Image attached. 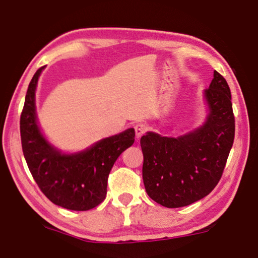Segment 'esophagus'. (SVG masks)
I'll return each mask as SVG.
<instances>
[{
  "instance_id": "esophagus-1",
  "label": "esophagus",
  "mask_w": 258,
  "mask_h": 258,
  "mask_svg": "<svg viewBox=\"0 0 258 258\" xmlns=\"http://www.w3.org/2000/svg\"><path fill=\"white\" fill-rule=\"evenodd\" d=\"M134 131H136L137 139H139V138H141L145 133H146L147 126L146 124H144V122H138V124L134 125Z\"/></svg>"
}]
</instances>
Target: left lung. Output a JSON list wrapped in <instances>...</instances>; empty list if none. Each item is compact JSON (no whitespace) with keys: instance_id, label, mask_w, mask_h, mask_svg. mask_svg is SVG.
<instances>
[{"instance_id":"8db88e82","label":"left lung","mask_w":258,"mask_h":258,"mask_svg":"<svg viewBox=\"0 0 258 258\" xmlns=\"http://www.w3.org/2000/svg\"><path fill=\"white\" fill-rule=\"evenodd\" d=\"M205 97L209 115L202 127L179 138L148 132L140 139L145 188L152 200L167 208L191 205L207 197L219 183L233 147L230 89L217 71Z\"/></svg>"}]
</instances>
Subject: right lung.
I'll list each match as a JSON object with an SVG mask.
<instances>
[{
    "mask_svg": "<svg viewBox=\"0 0 258 258\" xmlns=\"http://www.w3.org/2000/svg\"><path fill=\"white\" fill-rule=\"evenodd\" d=\"M39 68L28 86L20 119L22 150L32 177L52 203L70 210H89L106 197L107 179L119 155L134 143L133 128L106 138L78 154H61L42 136L36 121L35 90Z\"/></svg>",
    "mask_w": 258,
    "mask_h": 258,
    "instance_id": "add662e5",
    "label": "right lung"
}]
</instances>
